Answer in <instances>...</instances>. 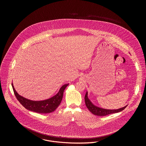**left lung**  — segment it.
<instances>
[{
    "mask_svg": "<svg viewBox=\"0 0 146 146\" xmlns=\"http://www.w3.org/2000/svg\"><path fill=\"white\" fill-rule=\"evenodd\" d=\"M85 102L86 107L88 108V110L94 115H98V116H105L108 114H111L112 113H118L120 111H122L124 110L125 108L127 107L126 106L125 107L119 108L118 110H106L101 108L100 107H98L97 106H95V105L91 103L88 97V92H86L85 96Z\"/></svg>",
    "mask_w": 146,
    "mask_h": 146,
    "instance_id": "1",
    "label": "left lung"
}]
</instances>
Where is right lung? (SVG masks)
<instances>
[{"instance_id":"add662e5","label":"right lung","mask_w":146,"mask_h":146,"mask_svg":"<svg viewBox=\"0 0 146 146\" xmlns=\"http://www.w3.org/2000/svg\"><path fill=\"white\" fill-rule=\"evenodd\" d=\"M68 85L69 84L63 85L60 88L58 92L54 96L45 100L38 101H32L21 96L15 90L13 83L12 86L16 98L26 109L38 113L46 114L55 111L56 109L61 104L62 100L63 92Z\"/></svg>"}]
</instances>
